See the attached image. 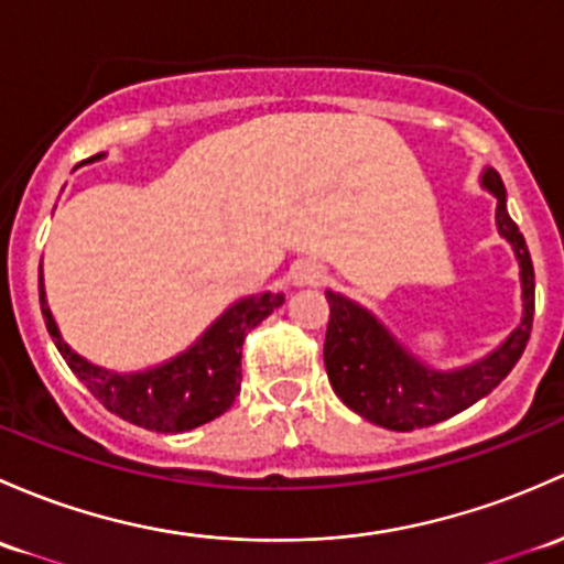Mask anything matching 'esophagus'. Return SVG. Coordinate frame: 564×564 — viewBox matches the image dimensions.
I'll return each instance as SVG.
<instances>
[{"label": "esophagus", "mask_w": 564, "mask_h": 564, "mask_svg": "<svg viewBox=\"0 0 564 564\" xmlns=\"http://www.w3.org/2000/svg\"><path fill=\"white\" fill-rule=\"evenodd\" d=\"M294 281L300 286H316V283L324 281V267L316 262H300L294 267Z\"/></svg>", "instance_id": "1"}]
</instances>
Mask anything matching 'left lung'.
<instances>
[{
  "label": "left lung",
  "mask_w": 564,
  "mask_h": 564,
  "mask_svg": "<svg viewBox=\"0 0 564 564\" xmlns=\"http://www.w3.org/2000/svg\"><path fill=\"white\" fill-rule=\"evenodd\" d=\"M481 186L497 197V229L519 259L521 322L484 359L459 370H432L413 357L391 332L359 302L327 292L329 327L324 365L335 394L367 422L394 432H411L456 416L489 394L513 370L532 329L535 313V270L524 235L508 216L506 186L497 170L486 167Z\"/></svg>",
  "instance_id": "8db88e82"
}]
</instances>
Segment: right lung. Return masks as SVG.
<instances>
[{
	"mask_svg": "<svg viewBox=\"0 0 564 564\" xmlns=\"http://www.w3.org/2000/svg\"><path fill=\"white\" fill-rule=\"evenodd\" d=\"M97 159H102V153L88 162ZM281 305L283 294H253L227 307L197 337V343H192L175 359L140 372H110L83 359L64 343L47 307L43 275H40V307H43L45 327L69 370L110 413L151 432H188L229 411L235 397L240 394L242 340Z\"/></svg>",
	"mask_w": 564,
	"mask_h": 564,
	"instance_id": "1",
	"label": "right lung"
}]
</instances>
